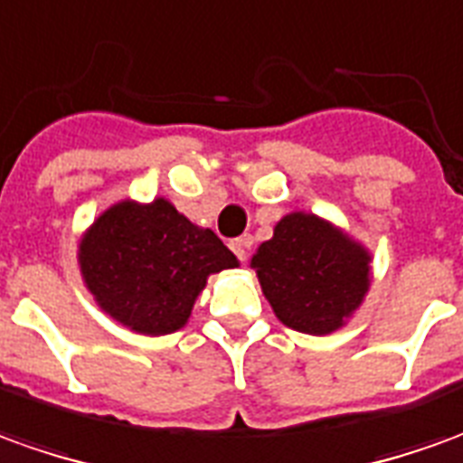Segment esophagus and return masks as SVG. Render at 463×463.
<instances>
[{
	"label": "esophagus",
	"mask_w": 463,
	"mask_h": 463,
	"mask_svg": "<svg viewBox=\"0 0 463 463\" xmlns=\"http://www.w3.org/2000/svg\"><path fill=\"white\" fill-rule=\"evenodd\" d=\"M251 244H254V239H251L250 234H244V237H239V239H234V241H232V251L237 254L239 262H244V260H247V254H250Z\"/></svg>",
	"instance_id": "1"
}]
</instances>
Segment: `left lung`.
<instances>
[{"instance_id":"8db88e82","label":"left lung","mask_w":463,"mask_h":463,"mask_svg":"<svg viewBox=\"0 0 463 463\" xmlns=\"http://www.w3.org/2000/svg\"><path fill=\"white\" fill-rule=\"evenodd\" d=\"M277 320L298 333L330 335L363 305L371 251L315 213L292 212L251 257Z\"/></svg>"}]
</instances>
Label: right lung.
Instances as JSON below:
<instances>
[{
  "instance_id": "right-lung-1",
  "label": "right lung",
  "mask_w": 463,
  "mask_h": 463,
  "mask_svg": "<svg viewBox=\"0 0 463 463\" xmlns=\"http://www.w3.org/2000/svg\"><path fill=\"white\" fill-rule=\"evenodd\" d=\"M78 264L113 320L133 333L168 335L189 323L209 274L239 262L212 229L191 224L168 199H123L88 226Z\"/></svg>"
}]
</instances>
